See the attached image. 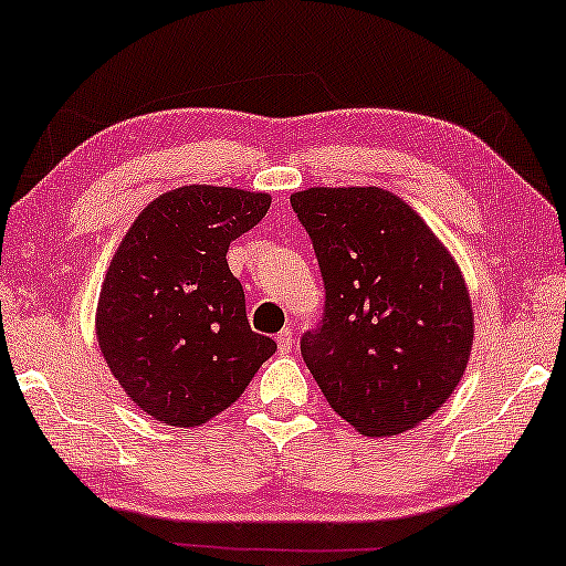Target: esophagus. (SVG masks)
Returning <instances> with one entry per match:
<instances>
[{
	"label": "esophagus",
	"instance_id": "obj_1",
	"mask_svg": "<svg viewBox=\"0 0 566 566\" xmlns=\"http://www.w3.org/2000/svg\"><path fill=\"white\" fill-rule=\"evenodd\" d=\"M275 340H277V350H281V354H291V348L295 346V338H293V331L291 328H283L275 336Z\"/></svg>",
	"mask_w": 566,
	"mask_h": 566
}]
</instances>
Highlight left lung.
Returning <instances> with one entry per match:
<instances>
[{
	"label": "left lung",
	"mask_w": 566,
	"mask_h": 566,
	"mask_svg": "<svg viewBox=\"0 0 566 566\" xmlns=\"http://www.w3.org/2000/svg\"><path fill=\"white\" fill-rule=\"evenodd\" d=\"M291 206L316 250L323 318L301 336L305 366L340 419L394 437L459 386L474 340L457 263L401 198L311 188Z\"/></svg>",
	"instance_id": "8db88e82"
}]
</instances>
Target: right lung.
<instances>
[{
	"label": "right lung",
	"mask_w": 566,
	"mask_h": 566,
	"mask_svg": "<svg viewBox=\"0 0 566 566\" xmlns=\"http://www.w3.org/2000/svg\"><path fill=\"white\" fill-rule=\"evenodd\" d=\"M265 192L185 185L147 206L109 263L97 340L127 396L168 426L226 411L275 354L250 328L228 248L265 218Z\"/></svg>",
	"instance_id": "1"
}]
</instances>
